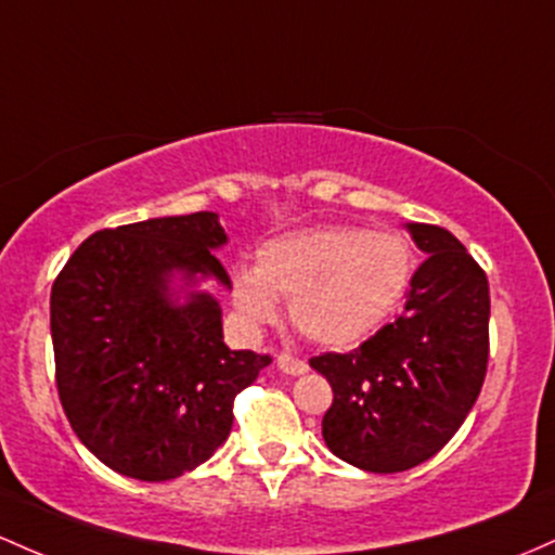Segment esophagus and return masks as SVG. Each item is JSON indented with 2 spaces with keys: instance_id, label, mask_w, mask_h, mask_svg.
<instances>
[{
  "instance_id": "34e87169",
  "label": "esophagus",
  "mask_w": 555,
  "mask_h": 555,
  "mask_svg": "<svg viewBox=\"0 0 555 555\" xmlns=\"http://www.w3.org/2000/svg\"><path fill=\"white\" fill-rule=\"evenodd\" d=\"M276 366H279V371H284V374H292V376H300L308 371V363L302 361V358L292 356V352H279Z\"/></svg>"
}]
</instances>
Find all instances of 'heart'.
<instances>
[{"label":"heart","instance_id":"heart-1","mask_svg":"<svg viewBox=\"0 0 555 555\" xmlns=\"http://www.w3.org/2000/svg\"><path fill=\"white\" fill-rule=\"evenodd\" d=\"M413 271L416 255L398 231L321 227L260 247L255 271L240 268L231 279V297L253 328L276 321V297H284L302 337L345 347L400 308Z\"/></svg>","mask_w":555,"mask_h":555}]
</instances>
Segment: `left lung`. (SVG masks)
<instances>
[{
	"mask_svg": "<svg viewBox=\"0 0 555 555\" xmlns=\"http://www.w3.org/2000/svg\"><path fill=\"white\" fill-rule=\"evenodd\" d=\"M426 253L405 292V313L350 352L310 366L334 400L321 431L347 464L395 474L448 446L477 403L490 358V284L448 229L408 223Z\"/></svg>",
	"mask_w": 555,
	"mask_h": 555,
	"instance_id": "obj_1",
	"label": "left lung"
}]
</instances>
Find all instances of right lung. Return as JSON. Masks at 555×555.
Listing matches in <instances>:
<instances>
[{"mask_svg":"<svg viewBox=\"0 0 555 555\" xmlns=\"http://www.w3.org/2000/svg\"><path fill=\"white\" fill-rule=\"evenodd\" d=\"M223 242L216 212L150 218L91 234L54 279L60 403L78 440L124 477L166 482L208 461L227 442L234 398L271 363L223 345L210 295L168 297L176 271L231 287L212 255Z\"/></svg>","mask_w":555,"mask_h":555,"instance_id":"right-lung-1","label":"right lung"}]
</instances>
